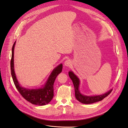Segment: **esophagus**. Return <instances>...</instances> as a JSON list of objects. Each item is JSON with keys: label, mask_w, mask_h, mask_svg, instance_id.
<instances>
[{"label": "esophagus", "mask_w": 128, "mask_h": 128, "mask_svg": "<svg viewBox=\"0 0 128 128\" xmlns=\"http://www.w3.org/2000/svg\"><path fill=\"white\" fill-rule=\"evenodd\" d=\"M72 65V62L70 60H68L65 61L64 62V65L65 66H70V65Z\"/></svg>", "instance_id": "esophagus-1"}]
</instances>
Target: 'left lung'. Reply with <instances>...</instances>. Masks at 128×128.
<instances>
[{"instance_id": "left-lung-1", "label": "left lung", "mask_w": 128, "mask_h": 128, "mask_svg": "<svg viewBox=\"0 0 128 128\" xmlns=\"http://www.w3.org/2000/svg\"><path fill=\"white\" fill-rule=\"evenodd\" d=\"M69 76L72 80L73 83L74 84V89H75V98L77 100L82 103L83 104H91L95 103L96 102L100 101L102 100L104 98L106 97L108 95H109L110 93L112 92V90H110L108 92H106L104 94H103L102 95H96L92 96H87L82 94L80 92L79 90V86L80 84V81L79 78L72 71H69L68 72Z\"/></svg>"}]
</instances>
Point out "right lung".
Masks as SVG:
<instances>
[{
  "mask_svg": "<svg viewBox=\"0 0 128 128\" xmlns=\"http://www.w3.org/2000/svg\"><path fill=\"white\" fill-rule=\"evenodd\" d=\"M16 42L12 47V55L10 61L11 74L14 84L19 92L27 101L37 106H45L47 104L54 96L53 85L57 76L62 71L63 64H60L56 66L50 75L45 84L39 88L29 89L22 87L17 79L14 70V47Z\"/></svg>",
  "mask_w": 128,
  "mask_h": 128,
  "instance_id": "obj_1",
  "label": "right lung"
}]
</instances>
